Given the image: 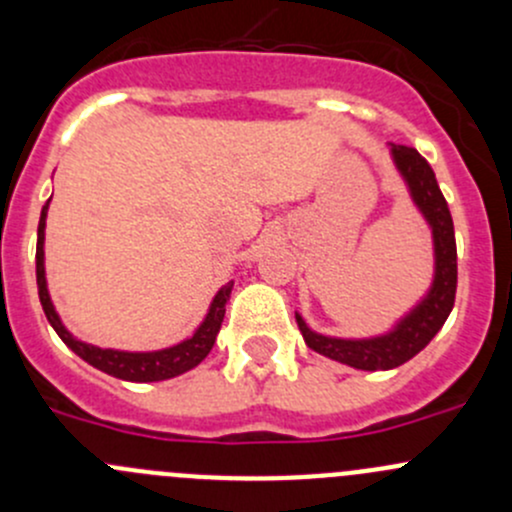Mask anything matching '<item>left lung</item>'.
<instances>
[{
	"instance_id": "8db88e82",
	"label": "left lung",
	"mask_w": 512,
	"mask_h": 512,
	"mask_svg": "<svg viewBox=\"0 0 512 512\" xmlns=\"http://www.w3.org/2000/svg\"><path fill=\"white\" fill-rule=\"evenodd\" d=\"M391 160L399 170L401 180L411 195V203L431 227L433 240V280L421 299L384 334L361 339H344L319 334L302 319V314L294 312L297 327L302 332L304 344L312 352L339 361V364L354 366L361 371H389L406 364L409 359L421 352L428 342L438 334L443 322L451 314L456 302V235H453L451 210L446 198L436 183L428 160L409 146H396L389 143Z\"/></svg>"
}]
</instances>
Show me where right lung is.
<instances>
[{"instance_id": "obj_1", "label": "right lung", "mask_w": 512, "mask_h": 512, "mask_svg": "<svg viewBox=\"0 0 512 512\" xmlns=\"http://www.w3.org/2000/svg\"><path fill=\"white\" fill-rule=\"evenodd\" d=\"M49 203L51 198L46 200V205L41 208L39 230H36V285H39V299L41 307H44L46 319H49L54 332L61 337V342H64L71 352L79 354L81 359L89 361L91 366L101 369L103 374L116 376V379L123 381H138V384H146V381H165L195 369V366L210 354V349H213L215 337H218L220 324H223L225 317V307L227 302H230L232 282H227V285L218 289V294H215L213 302H210L208 314H205L203 322L198 324V329H195L188 339L173 344V347L156 349V352H123V349H103L96 347V344L81 342V339H76L74 334L64 327L54 302H51L49 285H46L44 230Z\"/></svg>"}]
</instances>
